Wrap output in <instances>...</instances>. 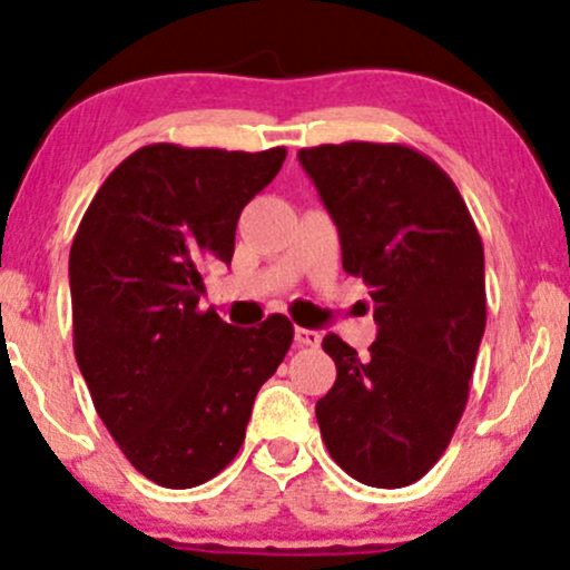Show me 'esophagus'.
Instances as JSON below:
<instances>
[{
  "mask_svg": "<svg viewBox=\"0 0 570 570\" xmlns=\"http://www.w3.org/2000/svg\"><path fill=\"white\" fill-rule=\"evenodd\" d=\"M294 343H297L299 348H316V345L322 343V332L297 326V330H294Z\"/></svg>",
  "mask_w": 570,
  "mask_h": 570,
  "instance_id": "obj_1",
  "label": "esophagus"
}]
</instances>
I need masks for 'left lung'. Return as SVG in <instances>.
Here are the masks:
<instances>
[{"label": "left lung", "instance_id": "8db88e82", "mask_svg": "<svg viewBox=\"0 0 570 570\" xmlns=\"http://www.w3.org/2000/svg\"><path fill=\"white\" fill-rule=\"evenodd\" d=\"M335 219L343 271L370 286L377 337L362 358L324 337L337 381L318 399L324 444L372 488L421 480L448 450L485 332V252L448 174L404 144L297 153Z\"/></svg>", "mask_w": 570, "mask_h": 570}]
</instances>
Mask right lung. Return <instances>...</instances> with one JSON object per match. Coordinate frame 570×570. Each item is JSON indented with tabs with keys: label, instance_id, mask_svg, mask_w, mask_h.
Segmentation results:
<instances>
[{
	"label": "right lung",
	"instance_id": "right-lung-1",
	"mask_svg": "<svg viewBox=\"0 0 570 570\" xmlns=\"http://www.w3.org/2000/svg\"><path fill=\"white\" fill-rule=\"evenodd\" d=\"M284 160V147L147 144L107 176L77 227V364L104 426L163 488L203 485L233 461L254 396L292 345L281 313L238 330L198 307L203 265L230 263L240 212Z\"/></svg>",
	"mask_w": 570,
	"mask_h": 570
}]
</instances>
